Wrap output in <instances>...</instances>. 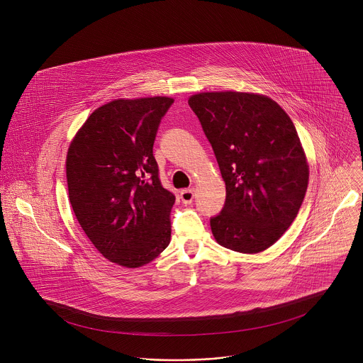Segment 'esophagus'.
Segmentation results:
<instances>
[{"label":"esophagus","instance_id":"34e87169","mask_svg":"<svg viewBox=\"0 0 363 363\" xmlns=\"http://www.w3.org/2000/svg\"><path fill=\"white\" fill-rule=\"evenodd\" d=\"M194 199V190L193 189H186L180 193V200L183 204H191Z\"/></svg>","mask_w":363,"mask_h":363}]
</instances>
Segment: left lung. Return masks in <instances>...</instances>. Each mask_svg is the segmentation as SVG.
Segmentation results:
<instances>
[{
    "mask_svg": "<svg viewBox=\"0 0 363 363\" xmlns=\"http://www.w3.org/2000/svg\"><path fill=\"white\" fill-rule=\"evenodd\" d=\"M218 160L226 201L211 219L218 245L243 255L271 247L295 220L309 163L291 117L252 92H200L189 98Z\"/></svg>",
    "mask_w": 363,
    "mask_h": 363,
    "instance_id": "1",
    "label": "left lung"
}]
</instances>
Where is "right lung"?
I'll use <instances>...</instances> for the list:
<instances>
[{"instance_id": "1", "label": "right lung", "mask_w": 363, "mask_h": 363, "mask_svg": "<svg viewBox=\"0 0 363 363\" xmlns=\"http://www.w3.org/2000/svg\"><path fill=\"white\" fill-rule=\"evenodd\" d=\"M172 98L116 99L94 110L65 160L72 211L104 259L125 268L155 259L170 243L174 196L152 154Z\"/></svg>"}]
</instances>
